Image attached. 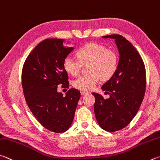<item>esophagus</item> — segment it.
<instances>
[{
    "label": "esophagus",
    "instance_id": "34e87169",
    "mask_svg": "<svg viewBox=\"0 0 160 160\" xmlns=\"http://www.w3.org/2000/svg\"><path fill=\"white\" fill-rule=\"evenodd\" d=\"M81 95H86V94H88V92H84V91H81Z\"/></svg>",
    "mask_w": 160,
    "mask_h": 160
}]
</instances>
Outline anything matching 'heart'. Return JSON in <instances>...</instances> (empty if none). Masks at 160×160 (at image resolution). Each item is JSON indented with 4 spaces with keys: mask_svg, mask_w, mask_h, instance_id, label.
Segmentation results:
<instances>
[{
    "mask_svg": "<svg viewBox=\"0 0 160 160\" xmlns=\"http://www.w3.org/2000/svg\"><path fill=\"white\" fill-rule=\"evenodd\" d=\"M77 59L67 56L63 59V66L68 74L76 75L81 65L89 63V75H82L72 81L74 88L88 92L94 88L99 81L108 80L115 73L118 68V57L115 52L107 50L102 45L90 42L76 52Z\"/></svg>",
    "mask_w": 160,
    "mask_h": 160,
    "instance_id": "1",
    "label": "heart"
}]
</instances>
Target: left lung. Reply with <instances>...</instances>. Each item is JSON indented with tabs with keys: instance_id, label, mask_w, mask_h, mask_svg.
I'll return each mask as SVG.
<instances>
[{
	"instance_id": "obj_1",
	"label": "left lung",
	"mask_w": 160,
	"mask_h": 160,
	"mask_svg": "<svg viewBox=\"0 0 160 160\" xmlns=\"http://www.w3.org/2000/svg\"><path fill=\"white\" fill-rule=\"evenodd\" d=\"M102 38L115 40L119 62L114 75L101 87L110 97L105 99L97 93L92 94L98 125L112 132L128 125L137 113L146 91V69L138 51L125 38L119 34Z\"/></svg>"
}]
</instances>
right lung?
<instances>
[{"label": "right lung", "instance_id": "right-lung-1", "mask_svg": "<svg viewBox=\"0 0 160 160\" xmlns=\"http://www.w3.org/2000/svg\"><path fill=\"white\" fill-rule=\"evenodd\" d=\"M66 40L48 38L35 48L22 69V87L26 101L42 125L55 133L67 131L73 120L80 92L71 88L63 97L57 92L62 84L68 88V76L63 59L74 50L65 47ZM70 44V42H67Z\"/></svg>", "mask_w": 160, "mask_h": 160}]
</instances>
